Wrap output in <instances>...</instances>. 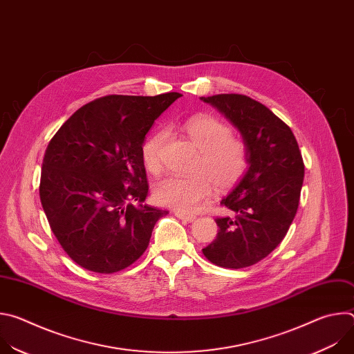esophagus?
<instances>
[{"label":"esophagus","instance_id":"1","mask_svg":"<svg viewBox=\"0 0 354 354\" xmlns=\"http://www.w3.org/2000/svg\"><path fill=\"white\" fill-rule=\"evenodd\" d=\"M175 216L179 218V220H182V221H186V223H193L194 220H196V216H192V214H185V213H182V212H175Z\"/></svg>","mask_w":354,"mask_h":354}]
</instances>
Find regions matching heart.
<instances>
[{"label": "heart", "mask_w": 354, "mask_h": 354, "mask_svg": "<svg viewBox=\"0 0 354 354\" xmlns=\"http://www.w3.org/2000/svg\"><path fill=\"white\" fill-rule=\"evenodd\" d=\"M189 140L200 151L192 176H167L154 186V196L162 206L192 213L212 194L213 182L221 189L236 186L246 175L250 154L246 141L232 136V129L224 120L212 115L189 118L185 124ZM167 129L151 133L141 145V158L151 174L162 169L161 153L168 138Z\"/></svg>", "instance_id": "heart-1"}]
</instances>
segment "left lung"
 <instances>
[{"mask_svg": "<svg viewBox=\"0 0 354 354\" xmlns=\"http://www.w3.org/2000/svg\"><path fill=\"white\" fill-rule=\"evenodd\" d=\"M200 99L241 131L250 154L245 178L221 200L232 217L216 218L217 238L203 255L220 268H248L284 239L298 209L304 161L291 129L258 100L239 93Z\"/></svg>", "mask_w": 354, "mask_h": 354, "instance_id": "obj_1", "label": "left lung"}]
</instances>
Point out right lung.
Masks as SVG:
<instances>
[{
    "instance_id": "right-lung-1",
    "label": "right lung",
    "mask_w": 354,
    "mask_h": 354,
    "mask_svg": "<svg viewBox=\"0 0 354 354\" xmlns=\"http://www.w3.org/2000/svg\"><path fill=\"white\" fill-rule=\"evenodd\" d=\"M180 96L99 97L50 140L40 201L55 236L81 268L104 274L129 268L145 252L156 223L167 216L142 205L148 180L141 145L154 120Z\"/></svg>"
}]
</instances>
